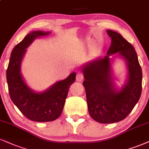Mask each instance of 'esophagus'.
I'll use <instances>...</instances> for the list:
<instances>
[{"label": "esophagus", "mask_w": 149, "mask_h": 149, "mask_svg": "<svg viewBox=\"0 0 149 149\" xmlns=\"http://www.w3.org/2000/svg\"><path fill=\"white\" fill-rule=\"evenodd\" d=\"M83 74L82 73H78V74L76 75V81L77 82H81L82 80H83Z\"/></svg>", "instance_id": "34e87169"}]
</instances>
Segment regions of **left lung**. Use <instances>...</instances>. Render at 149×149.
Instances as JSON below:
<instances>
[{"instance_id":"8db88e82","label":"left lung","mask_w":149,"mask_h":149,"mask_svg":"<svg viewBox=\"0 0 149 149\" xmlns=\"http://www.w3.org/2000/svg\"><path fill=\"white\" fill-rule=\"evenodd\" d=\"M107 33L111 38L107 55L93 58L80 67L88 113L102 124L125 119L137 103L142 92V69L134 47L120 33L112 30H107ZM117 57L123 60L127 67L125 83L120 88L114 82L118 79L112 68Z\"/></svg>"}]
</instances>
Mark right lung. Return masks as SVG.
Segmentation results:
<instances>
[{"mask_svg":"<svg viewBox=\"0 0 149 149\" xmlns=\"http://www.w3.org/2000/svg\"><path fill=\"white\" fill-rule=\"evenodd\" d=\"M50 31H32L13 49L7 69V82L13 103L28 119L38 122L54 121L63 112L69 88L76 80V73L59 80L42 91L33 90L21 73V64L28 47L35 39Z\"/></svg>","mask_w":149,"mask_h":149,"instance_id":"right-lung-1","label":"right lung"}]
</instances>
